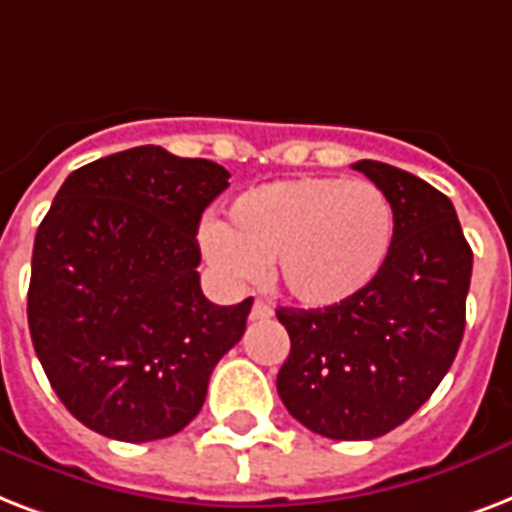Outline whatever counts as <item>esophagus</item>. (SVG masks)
<instances>
[{
	"label": "esophagus",
	"instance_id": "esophagus-1",
	"mask_svg": "<svg viewBox=\"0 0 512 512\" xmlns=\"http://www.w3.org/2000/svg\"><path fill=\"white\" fill-rule=\"evenodd\" d=\"M272 318V307L269 304H264V301H253V307H251V320H269Z\"/></svg>",
	"mask_w": 512,
	"mask_h": 512
}]
</instances>
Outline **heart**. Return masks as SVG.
<instances>
[{"instance_id":"b5f03b06","label":"heart","mask_w":512,"mask_h":512,"mask_svg":"<svg viewBox=\"0 0 512 512\" xmlns=\"http://www.w3.org/2000/svg\"><path fill=\"white\" fill-rule=\"evenodd\" d=\"M395 213L371 181L301 176L240 194L224 227H208L205 251L235 277H272L288 299L331 307L366 288L387 261Z\"/></svg>"}]
</instances>
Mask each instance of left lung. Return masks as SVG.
I'll list each match as a JSON object with an SVG mask.
<instances>
[{
	"mask_svg": "<svg viewBox=\"0 0 512 512\" xmlns=\"http://www.w3.org/2000/svg\"><path fill=\"white\" fill-rule=\"evenodd\" d=\"M352 168L390 197V253L352 299L323 310H277L291 336L277 392L312 433L371 441L403 425L457 358L473 251L454 205L435 186L387 162Z\"/></svg>",
	"mask_w": 512,
	"mask_h": 512,
	"instance_id": "8db88e82",
	"label": "left lung"
}]
</instances>
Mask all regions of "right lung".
<instances>
[{
	"mask_svg": "<svg viewBox=\"0 0 512 512\" xmlns=\"http://www.w3.org/2000/svg\"><path fill=\"white\" fill-rule=\"evenodd\" d=\"M229 186L211 160L136 146L74 170L34 237L29 331L55 395L95 433L146 443L184 430L253 299L200 288L197 227Z\"/></svg>",
	"mask_w": 512,
	"mask_h": 512,
	"instance_id": "obj_1",
	"label": "right lung"
}]
</instances>
